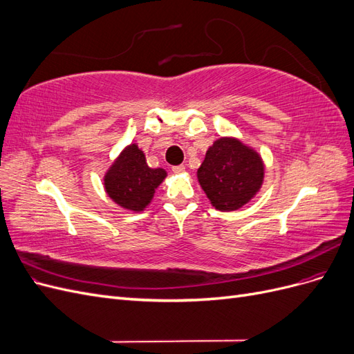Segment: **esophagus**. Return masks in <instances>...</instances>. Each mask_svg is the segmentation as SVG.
<instances>
[{
	"label": "esophagus",
	"instance_id": "1",
	"mask_svg": "<svg viewBox=\"0 0 354 354\" xmlns=\"http://www.w3.org/2000/svg\"><path fill=\"white\" fill-rule=\"evenodd\" d=\"M185 165H176V167H173V173L174 174H183L185 173Z\"/></svg>",
	"mask_w": 354,
	"mask_h": 354
}]
</instances>
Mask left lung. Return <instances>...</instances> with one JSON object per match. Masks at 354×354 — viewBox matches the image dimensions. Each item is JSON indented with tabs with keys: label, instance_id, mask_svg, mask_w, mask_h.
Instances as JSON below:
<instances>
[{
	"label": "left lung",
	"instance_id": "1",
	"mask_svg": "<svg viewBox=\"0 0 354 354\" xmlns=\"http://www.w3.org/2000/svg\"><path fill=\"white\" fill-rule=\"evenodd\" d=\"M266 167L254 147L238 137H220L198 168V181L218 211H236L259 194Z\"/></svg>",
	"mask_w": 354,
	"mask_h": 354
}]
</instances>
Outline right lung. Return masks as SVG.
Segmentation results:
<instances>
[{"label":"right lung","mask_w":354,"mask_h":354,"mask_svg":"<svg viewBox=\"0 0 354 354\" xmlns=\"http://www.w3.org/2000/svg\"><path fill=\"white\" fill-rule=\"evenodd\" d=\"M167 177L164 168H151L136 143L125 146L103 176L108 196L127 211L142 212Z\"/></svg>","instance_id":"right-lung-1"}]
</instances>
